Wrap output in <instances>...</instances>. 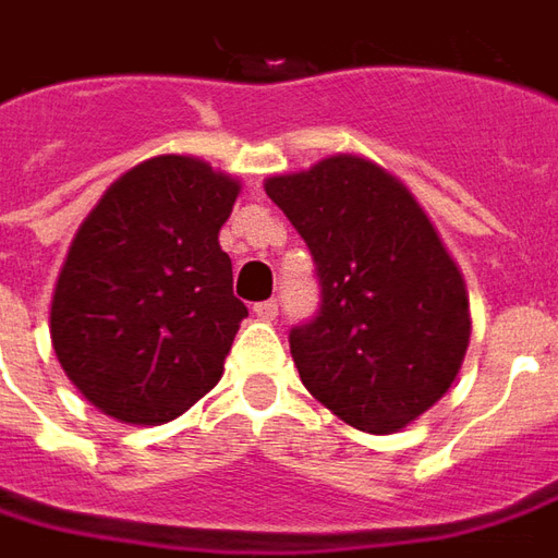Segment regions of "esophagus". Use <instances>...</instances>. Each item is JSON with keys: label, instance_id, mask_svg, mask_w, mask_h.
Here are the masks:
<instances>
[{"label": "esophagus", "instance_id": "34e87169", "mask_svg": "<svg viewBox=\"0 0 558 558\" xmlns=\"http://www.w3.org/2000/svg\"><path fill=\"white\" fill-rule=\"evenodd\" d=\"M252 313H255L260 322H272V318L279 316V303H276V301H260V303H255V306H252Z\"/></svg>", "mask_w": 558, "mask_h": 558}]
</instances>
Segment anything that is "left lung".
<instances>
[{"label":"left lung","mask_w":558,"mask_h":558,"mask_svg":"<svg viewBox=\"0 0 558 558\" xmlns=\"http://www.w3.org/2000/svg\"><path fill=\"white\" fill-rule=\"evenodd\" d=\"M310 245L322 310L291 330L306 391L345 425L395 434L456 383L471 340L462 270L407 184L330 155L264 182Z\"/></svg>","instance_id":"8db88e82"}]
</instances>
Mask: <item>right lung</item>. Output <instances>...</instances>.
Wrapping results in <instances>:
<instances>
[{
    "mask_svg": "<svg viewBox=\"0 0 558 558\" xmlns=\"http://www.w3.org/2000/svg\"><path fill=\"white\" fill-rule=\"evenodd\" d=\"M240 182L191 155L126 169L81 221L51 298L72 386L126 425H163L215 389L248 316L218 230Z\"/></svg>",
    "mask_w": 558,
    "mask_h": 558,
    "instance_id": "obj_1",
    "label": "right lung"
}]
</instances>
